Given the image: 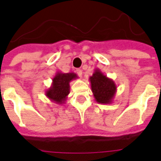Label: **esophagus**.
<instances>
[{
    "mask_svg": "<svg viewBox=\"0 0 161 161\" xmlns=\"http://www.w3.org/2000/svg\"><path fill=\"white\" fill-rule=\"evenodd\" d=\"M76 72H77V74H78L79 77H82V76H83V71L81 70V69H77Z\"/></svg>",
    "mask_w": 161,
    "mask_h": 161,
    "instance_id": "1",
    "label": "esophagus"
}]
</instances>
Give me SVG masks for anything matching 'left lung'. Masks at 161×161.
Masks as SVG:
<instances>
[{
  "instance_id": "left-lung-1",
  "label": "left lung",
  "mask_w": 161,
  "mask_h": 161,
  "mask_svg": "<svg viewBox=\"0 0 161 161\" xmlns=\"http://www.w3.org/2000/svg\"><path fill=\"white\" fill-rule=\"evenodd\" d=\"M89 81L93 97L97 103L103 104L113 103L117 92V86L114 81L108 78L98 68H96L93 75L89 77Z\"/></svg>"
}]
</instances>
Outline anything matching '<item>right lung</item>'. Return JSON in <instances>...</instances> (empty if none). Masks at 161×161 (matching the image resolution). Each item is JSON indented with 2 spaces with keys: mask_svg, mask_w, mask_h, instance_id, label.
<instances>
[{
  "mask_svg": "<svg viewBox=\"0 0 161 161\" xmlns=\"http://www.w3.org/2000/svg\"><path fill=\"white\" fill-rule=\"evenodd\" d=\"M78 78V75L74 73H63L62 72H57L53 78L51 87L47 89L45 95L58 104L65 103L68 98V95L70 93L71 81Z\"/></svg>",
  "mask_w": 161,
  "mask_h": 161,
  "instance_id": "add662e5",
  "label": "right lung"
}]
</instances>
